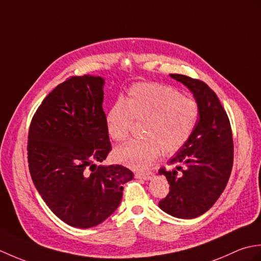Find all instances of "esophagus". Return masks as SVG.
Wrapping results in <instances>:
<instances>
[{
	"mask_svg": "<svg viewBox=\"0 0 261 261\" xmlns=\"http://www.w3.org/2000/svg\"><path fill=\"white\" fill-rule=\"evenodd\" d=\"M135 177H136V178H138V179L149 180V179H152L153 178L154 174L151 173V171H146V173H136Z\"/></svg>",
	"mask_w": 261,
	"mask_h": 261,
	"instance_id": "esophagus-1",
	"label": "esophagus"
}]
</instances>
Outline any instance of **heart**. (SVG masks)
<instances>
[{"mask_svg": "<svg viewBox=\"0 0 261 261\" xmlns=\"http://www.w3.org/2000/svg\"><path fill=\"white\" fill-rule=\"evenodd\" d=\"M199 116L198 103L162 83H137L127 96L118 99L107 113V130L115 142L130 136L134 121L142 122L141 139L116 148L114 158L134 169L147 168L163 152L176 153L193 135Z\"/></svg>", "mask_w": 261, "mask_h": 261, "instance_id": "b5f03b06", "label": "heart"}]
</instances>
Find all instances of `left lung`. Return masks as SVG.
Returning <instances> with one entry per match:
<instances>
[{"instance_id": "obj_1", "label": "left lung", "mask_w": 261, "mask_h": 261, "mask_svg": "<svg viewBox=\"0 0 261 261\" xmlns=\"http://www.w3.org/2000/svg\"><path fill=\"white\" fill-rule=\"evenodd\" d=\"M170 76L193 92L199 118L193 135L168 165L159 169L169 184L160 199L164 212L179 219H194L213 206L228 184L233 166V138L229 116L204 82L181 74Z\"/></svg>"}]
</instances>
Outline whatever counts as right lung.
Listing matches in <instances>:
<instances>
[{"label":"right lung","instance_id":"obj_1","mask_svg":"<svg viewBox=\"0 0 261 261\" xmlns=\"http://www.w3.org/2000/svg\"><path fill=\"white\" fill-rule=\"evenodd\" d=\"M101 77L70 76L39 105L28 136L31 178L58 218L75 228L102 223L118 208L134 173L97 166L112 149Z\"/></svg>","mask_w":261,"mask_h":261}]
</instances>
